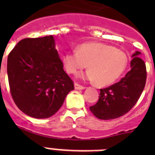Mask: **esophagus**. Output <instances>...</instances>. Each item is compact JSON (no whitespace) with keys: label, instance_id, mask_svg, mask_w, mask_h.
I'll use <instances>...</instances> for the list:
<instances>
[{"label":"esophagus","instance_id":"obj_1","mask_svg":"<svg viewBox=\"0 0 155 155\" xmlns=\"http://www.w3.org/2000/svg\"><path fill=\"white\" fill-rule=\"evenodd\" d=\"M74 88L75 89H78V90H83V89H84L85 87H84V86H82V85H81V84H78V83H75Z\"/></svg>","mask_w":155,"mask_h":155}]
</instances>
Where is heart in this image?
<instances>
[{
  "instance_id": "b5f03b06",
  "label": "heart",
  "mask_w": 155,
  "mask_h": 155,
  "mask_svg": "<svg viewBox=\"0 0 155 155\" xmlns=\"http://www.w3.org/2000/svg\"><path fill=\"white\" fill-rule=\"evenodd\" d=\"M64 67L69 74L78 73L87 68L82 78L95 81L98 86L113 84L127 68L128 57L122 50L101 42H88L81 45L78 50L66 53L63 58Z\"/></svg>"
}]
</instances>
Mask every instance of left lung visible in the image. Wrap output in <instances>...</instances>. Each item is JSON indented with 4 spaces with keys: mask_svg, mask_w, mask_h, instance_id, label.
<instances>
[{
    "mask_svg": "<svg viewBox=\"0 0 155 155\" xmlns=\"http://www.w3.org/2000/svg\"><path fill=\"white\" fill-rule=\"evenodd\" d=\"M140 52L132 55L130 71L116 84L100 89L99 98L90 110L99 120H113L127 113L134 107L143 91L147 79L144 61Z\"/></svg>",
    "mask_w": 155,
    "mask_h": 155,
    "instance_id": "1",
    "label": "left lung"
}]
</instances>
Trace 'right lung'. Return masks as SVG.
I'll return each instance as SVG.
<instances>
[{
	"instance_id": "obj_1",
	"label": "right lung",
	"mask_w": 155,
	"mask_h": 155,
	"mask_svg": "<svg viewBox=\"0 0 155 155\" xmlns=\"http://www.w3.org/2000/svg\"><path fill=\"white\" fill-rule=\"evenodd\" d=\"M8 82L14 102L25 114L49 118L74 89L64 70L53 35L19 41L8 57Z\"/></svg>"
}]
</instances>
